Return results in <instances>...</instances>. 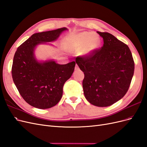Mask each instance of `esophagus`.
<instances>
[{
  "label": "esophagus",
  "instance_id": "esophagus-1",
  "mask_svg": "<svg viewBox=\"0 0 147 147\" xmlns=\"http://www.w3.org/2000/svg\"><path fill=\"white\" fill-rule=\"evenodd\" d=\"M79 69V67L78 66V65H76V67H75V70H78Z\"/></svg>",
  "mask_w": 147,
  "mask_h": 147
}]
</instances>
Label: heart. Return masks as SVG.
Wrapping results in <instances>:
<instances>
[{"label": "heart", "mask_w": 147, "mask_h": 147, "mask_svg": "<svg viewBox=\"0 0 147 147\" xmlns=\"http://www.w3.org/2000/svg\"><path fill=\"white\" fill-rule=\"evenodd\" d=\"M69 43L71 51L80 53L81 56L86 57L98 48L101 41L94 33L82 32L71 36L69 38Z\"/></svg>", "instance_id": "obj_1"}]
</instances>
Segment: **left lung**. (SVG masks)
Masks as SVG:
<instances>
[{
	"instance_id": "8db88e82",
	"label": "left lung",
	"mask_w": 147,
	"mask_h": 147,
	"mask_svg": "<svg viewBox=\"0 0 147 147\" xmlns=\"http://www.w3.org/2000/svg\"><path fill=\"white\" fill-rule=\"evenodd\" d=\"M104 41L101 49L76 62L84 73V96L92 105L107 107L119 101L128 90L134 71L131 52L124 42L107 32H97Z\"/></svg>"
}]
</instances>
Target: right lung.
<instances>
[{
    "label": "right lung",
    "mask_w": 147,
    "mask_h": 147,
    "mask_svg": "<svg viewBox=\"0 0 147 147\" xmlns=\"http://www.w3.org/2000/svg\"><path fill=\"white\" fill-rule=\"evenodd\" d=\"M67 30L63 27L33 34L18 47L14 55L13 82L22 98L33 107L45 109L55 106L62 96L65 82L74 72V61L65 65L53 60L39 61L34 54L37 45L57 40Z\"/></svg>",
    "instance_id": "right-lung-1"
}]
</instances>
